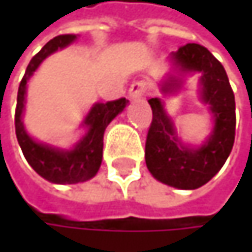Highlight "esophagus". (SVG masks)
<instances>
[{"mask_svg": "<svg viewBox=\"0 0 252 252\" xmlns=\"http://www.w3.org/2000/svg\"><path fill=\"white\" fill-rule=\"evenodd\" d=\"M147 90H149V83L144 81V80H138V81H134L129 86L128 94H129L131 99H138V97H143Z\"/></svg>", "mask_w": 252, "mask_h": 252, "instance_id": "obj_1", "label": "esophagus"}]
</instances>
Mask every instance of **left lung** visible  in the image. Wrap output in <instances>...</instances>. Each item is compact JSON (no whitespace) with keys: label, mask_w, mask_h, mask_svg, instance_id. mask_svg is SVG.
<instances>
[{"label":"left lung","mask_w":252,"mask_h":252,"mask_svg":"<svg viewBox=\"0 0 252 252\" xmlns=\"http://www.w3.org/2000/svg\"><path fill=\"white\" fill-rule=\"evenodd\" d=\"M171 60L181 73H201V99L215 117V128L203 146H184L160 99H149L153 120L146 138V165L152 175L166 185L195 189L216 175L230 155L236 126L235 96L223 65L207 48L187 43L172 52ZM181 86L179 77L169 76L162 83V92L172 93Z\"/></svg>","instance_id":"8db88e82"}]
</instances>
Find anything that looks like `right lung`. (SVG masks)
Here are the masks:
<instances>
[{"mask_svg":"<svg viewBox=\"0 0 252 252\" xmlns=\"http://www.w3.org/2000/svg\"><path fill=\"white\" fill-rule=\"evenodd\" d=\"M76 34H60L51 39L29 63L26 73L17 93V106L14 115L16 135L22 147L26 160L29 165L45 179L54 184H77L84 182L97 174L102 163L103 153V132L109 123L124 111L128 100L126 97L111 100L106 103H96L87 114L84 126H87V134L78 141L74 149L61 150L34 141L26 132L22 115L25 109L26 84L32 74L37 70L40 63L58 49L65 48L73 40Z\"/></svg>","mask_w":252,"mask_h":252,"instance_id":"1","label":"right lung"}]
</instances>
